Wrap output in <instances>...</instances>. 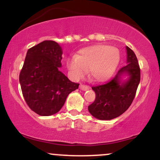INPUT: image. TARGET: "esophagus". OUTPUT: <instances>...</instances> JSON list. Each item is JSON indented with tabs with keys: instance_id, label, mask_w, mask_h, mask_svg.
Listing matches in <instances>:
<instances>
[{
	"instance_id": "34e87169",
	"label": "esophagus",
	"mask_w": 160,
	"mask_h": 160,
	"mask_svg": "<svg viewBox=\"0 0 160 160\" xmlns=\"http://www.w3.org/2000/svg\"><path fill=\"white\" fill-rule=\"evenodd\" d=\"M89 86L83 85V84H80V89H81V90L86 91V90H87V89H89Z\"/></svg>"
}]
</instances>
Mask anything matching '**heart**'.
<instances>
[{
  "label": "heart",
  "instance_id": "1",
  "mask_svg": "<svg viewBox=\"0 0 160 160\" xmlns=\"http://www.w3.org/2000/svg\"><path fill=\"white\" fill-rule=\"evenodd\" d=\"M120 59V52L114 47L94 45L78 51L66 60V67L71 78H82L89 68V75L95 82H104L114 73Z\"/></svg>",
  "mask_w": 160,
  "mask_h": 160
}]
</instances>
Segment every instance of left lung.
Here are the masks:
<instances>
[{
  "label": "left lung",
  "instance_id": "1",
  "mask_svg": "<svg viewBox=\"0 0 160 160\" xmlns=\"http://www.w3.org/2000/svg\"><path fill=\"white\" fill-rule=\"evenodd\" d=\"M127 65L121 68L109 82L92 86L95 99L88 107L98 120H110L124 113L132 103L140 82L141 72L135 52L126 47Z\"/></svg>",
  "mask_w": 160,
  "mask_h": 160
}]
</instances>
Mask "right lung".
Masks as SVG:
<instances>
[{"instance_id": "obj_1", "label": "right lung", "mask_w": 160, "mask_h": 160, "mask_svg": "<svg viewBox=\"0 0 160 160\" xmlns=\"http://www.w3.org/2000/svg\"><path fill=\"white\" fill-rule=\"evenodd\" d=\"M62 49L56 42L44 40L28 50L19 74L24 98L40 116L55 114L61 110L79 83L71 82L59 71Z\"/></svg>"}]
</instances>
